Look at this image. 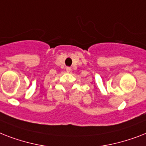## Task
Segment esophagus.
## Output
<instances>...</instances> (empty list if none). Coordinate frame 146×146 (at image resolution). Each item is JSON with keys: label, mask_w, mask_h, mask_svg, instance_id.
I'll list each match as a JSON object with an SVG mask.
<instances>
[{"label": "esophagus", "mask_w": 146, "mask_h": 146, "mask_svg": "<svg viewBox=\"0 0 146 146\" xmlns=\"http://www.w3.org/2000/svg\"><path fill=\"white\" fill-rule=\"evenodd\" d=\"M66 70H67V72H70V71L71 70V69L70 68V67H67V68H66Z\"/></svg>", "instance_id": "obj_1"}]
</instances>
